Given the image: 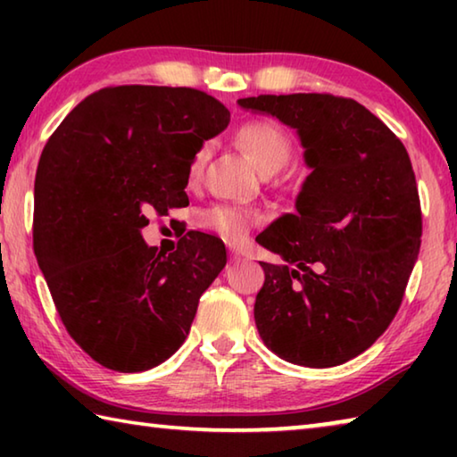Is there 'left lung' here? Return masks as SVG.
Masks as SVG:
<instances>
[{"mask_svg":"<svg viewBox=\"0 0 457 457\" xmlns=\"http://www.w3.org/2000/svg\"><path fill=\"white\" fill-rule=\"evenodd\" d=\"M228 125L205 92L133 84L84 98L46 143L34 252L68 335L103 367L149 370L187 338L226 247L183 226L161 245L141 231L151 212L189 205L195 154Z\"/></svg>","mask_w":457,"mask_h":457,"instance_id":"left-lung-1","label":"left lung"}]
</instances>
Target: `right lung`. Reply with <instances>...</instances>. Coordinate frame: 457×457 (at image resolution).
I'll return each mask as SVG.
<instances>
[{"label": "right lung", "mask_w": 457, "mask_h": 457, "mask_svg": "<svg viewBox=\"0 0 457 457\" xmlns=\"http://www.w3.org/2000/svg\"><path fill=\"white\" fill-rule=\"evenodd\" d=\"M296 133L311 169L278 218L253 319L278 357L337 367L383 335L421 245V210L403 143L354 100L262 95L239 104Z\"/></svg>", "instance_id": "add662e5"}]
</instances>
